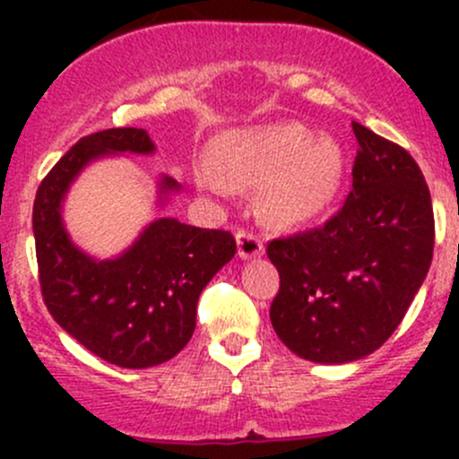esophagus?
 Masks as SVG:
<instances>
[{
  "mask_svg": "<svg viewBox=\"0 0 459 459\" xmlns=\"http://www.w3.org/2000/svg\"><path fill=\"white\" fill-rule=\"evenodd\" d=\"M238 253L242 259H251L257 257L264 253V244L259 235L253 233V230L242 229L238 230Z\"/></svg>",
  "mask_w": 459,
  "mask_h": 459,
  "instance_id": "1",
  "label": "esophagus"
}]
</instances>
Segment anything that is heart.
Listing matches in <instances>:
<instances>
[{
  "label": "heart",
  "instance_id": "heart-1",
  "mask_svg": "<svg viewBox=\"0 0 459 459\" xmlns=\"http://www.w3.org/2000/svg\"><path fill=\"white\" fill-rule=\"evenodd\" d=\"M217 170L200 169L197 182L212 193L264 184L262 204L273 220L299 224L317 217L335 197L344 157L333 140H316L298 122L229 131L211 143Z\"/></svg>",
  "mask_w": 459,
  "mask_h": 459
}]
</instances>
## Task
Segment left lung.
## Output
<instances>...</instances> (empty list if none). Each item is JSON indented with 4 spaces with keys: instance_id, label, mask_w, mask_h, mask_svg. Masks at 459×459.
Here are the masks:
<instances>
[{
    "instance_id": "left-lung-1",
    "label": "left lung",
    "mask_w": 459,
    "mask_h": 459,
    "mask_svg": "<svg viewBox=\"0 0 459 459\" xmlns=\"http://www.w3.org/2000/svg\"><path fill=\"white\" fill-rule=\"evenodd\" d=\"M353 188L322 226L271 239L280 273L271 322L295 355L344 364L393 335L427 277L435 244L430 193L400 143L353 122Z\"/></svg>"
}]
</instances>
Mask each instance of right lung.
I'll return each mask as SVG.
<instances>
[{"mask_svg":"<svg viewBox=\"0 0 459 459\" xmlns=\"http://www.w3.org/2000/svg\"><path fill=\"white\" fill-rule=\"evenodd\" d=\"M152 151L143 128L82 137L41 179L32 204L46 308L92 355L122 368L155 367L188 344L204 286L238 251L229 230L197 229L173 217L155 220L124 255L104 262L71 242L59 208L80 170L106 152ZM178 188L175 179L161 178V193Z\"/></svg>","mask_w":459,"mask_h":459,"instance_id":"right-lung-1","label":"right lung"}]
</instances>
